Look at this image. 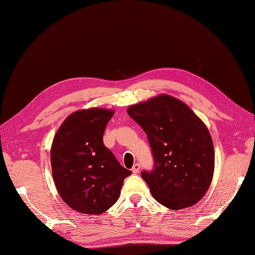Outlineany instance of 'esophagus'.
Wrapping results in <instances>:
<instances>
[{
	"label": "esophagus",
	"mask_w": 255,
	"mask_h": 255,
	"mask_svg": "<svg viewBox=\"0 0 255 255\" xmlns=\"http://www.w3.org/2000/svg\"><path fill=\"white\" fill-rule=\"evenodd\" d=\"M139 168H140V165H139L138 163L134 164L133 167H132V172H133L134 174H136V173L139 171Z\"/></svg>",
	"instance_id": "obj_1"
}]
</instances>
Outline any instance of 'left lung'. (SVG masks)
Segmentation results:
<instances>
[{
    "label": "left lung",
    "instance_id": "left-lung-1",
    "mask_svg": "<svg viewBox=\"0 0 255 255\" xmlns=\"http://www.w3.org/2000/svg\"><path fill=\"white\" fill-rule=\"evenodd\" d=\"M143 128L153 168L140 175L159 204L172 210L199 202L211 184L214 148L208 129L186 104L167 94L128 108Z\"/></svg>",
    "mask_w": 255,
    "mask_h": 255
}]
</instances>
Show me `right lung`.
Masks as SVG:
<instances>
[{
	"mask_svg": "<svg viewBox=\"0 0 255 255\" xmlns=\"http://www.w3.org/2000/svg\"><path fill=\"white\" fill-rule=\"evenodd\" d=\"M113 113L101 108L73 112L53 138V181L63 201L78 212L101 214L108 210L131 174L103 142Z\"/></svg>",
	"mask_w": 255,
	"mask_h": 255,
	"instance_id": "right-lung-1",
	"label": "right lung"
}]
</instances>
